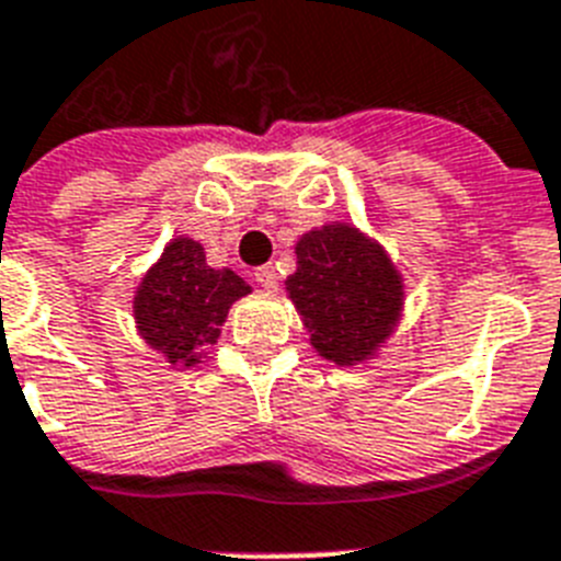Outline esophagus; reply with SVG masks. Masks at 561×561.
Returning a JSON list of instances; mask_svg holds the SVG:
<instances>
[{
	"label": "esophagus",
	"mask_w": 561,
	"mask_h": 561,
	"mask_svg": "<svg viewBox=\"0 0 561 561\" xmlns=\"http://www.w3.org/2000/svg\"><path fill=\"white\" fill-rule=\"evenodd\" d=\"M253 279H256L259 288H265V290L279 288V273H276V267H273V265L259 267V271L253 273Z\"/></svg>",
	"instance_id": "esophagus-1"
}]
</instances>
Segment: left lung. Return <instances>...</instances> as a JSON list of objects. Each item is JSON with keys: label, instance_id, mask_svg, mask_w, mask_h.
Wrapping results in <instances>:
<instances>
[{"label": "left lung", "instance_id": "8db88e82", "mask_svg": "<svg viewBox=\"0 0 561 561\" xmlns=\"http://www.w3.org/2000/svg\"><path fill=\"white\" fill-rule=\"evenodd\" d=\"M285 285L311 345L336 366L375 357L403 311V279L386 250L340 221L296 241V273Z\"/></svg>", "mask_w": 561, "mask_h": 561}]
</instances>
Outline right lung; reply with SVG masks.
I'll list each match as a JSON object with an SVG mask.
<instances>
[{
  "mask_svg": "<svg viewBox=\"0 0 561 561\" xmlns=\"http://www.w3.org/2000/svg\"><path fill=\"white\" fill-rule=\"evenodd\" d=\"M250 294V285L230 267L207 265L198 241L172 239L135 290V325L149 348L170 366L202 363V348L221 334L230 305Z\"/></svg>",
  "mask_w": 561,
  "mask_h": 561,
  "instance_id": "right-lung-1",
  "label": "right lung"
}]
</instances>
